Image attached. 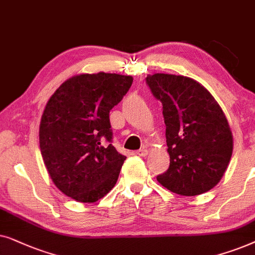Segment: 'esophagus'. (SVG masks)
I'll list each match as a JSON object with an SVG mask.
<instances>
[{
    "mask_svg": "<svg viewBox=\"0 0 255 255\" xmlns=\"http://www.w3.org/2000/svg\"><path fill=\"white\" fill-rule=\"evenodd\" d=\"M136 154L138 156H147L148 155V150L145 148H142V149H140V150L136 151Z\"/></svg>",
    "mask_w": 255,
    "mask_h": 255,
    "instance_id": "1",
    "label": "esophagus"
}]
</instances>
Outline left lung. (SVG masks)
Returning a JSON list of instances; mask_svg holds the SVG:
<instances>
[{
  "instance_id": "1",
  "label": "left lung",
  "mask_w": 255,
  "mask_h": 255,
  "mask_svg": "<svg viewBox=\"0 0 255 255\" xmlns=\"http://www.w3.org/2000/svg\"><path fill=\"white\" fill-rule=\"evenodd\" d=\"M162 103L170 165L157 181L181 196H197L218 184L229 165L233 137L224 112L198 81L155 73L145 78Z\"/></svg>"
}]
</instances>
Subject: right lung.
I'll return each instance as SVG.
<instances>
[{
	"instance_id": "obj_1",
	"label": "right lung",
	"mask_w": 255,
	"mask_h": 255,
	"mask_svg": "<svg viewBox=\"0 0 255 255\" xmlns=\"http://www.w3.org/2000/svg\"><path fill=\"white\" fill-rule=\"evenodd\" d=\"M131 83L117 73L79 74L47 101L39 125L44 164L54 185L77 202L99 201L118 181L126 156L112 144L110 112Z\"/></svg>"
}]
</instances>
